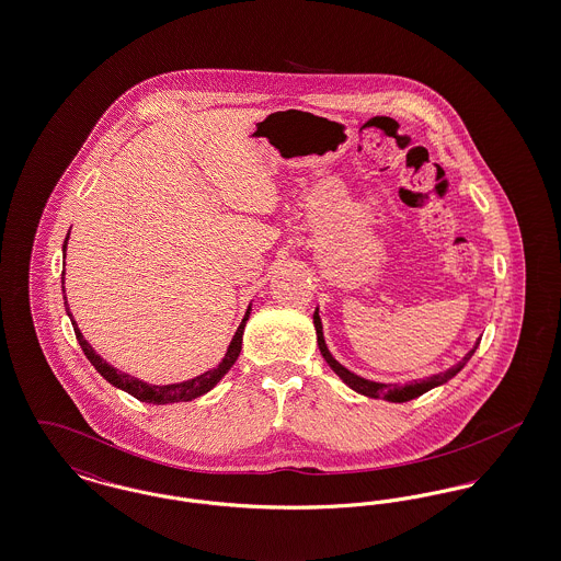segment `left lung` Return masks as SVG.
<instances>
[{
	"instance_id": "left-lung-1",
	"label": "left lung",
	"mask_w": 561,
	"mask_h": 561,
	"mask_svg": "<svg viewBox=\"0 0 561 561\" xmlns=\"http://www.w3.org/2000/svg\"><path fill=\"white\" fill-rule=\"evenodd\" d=\"M313 323H316V330H318V345H320L321 355H323V359L330 364V368L334 370V373L339 374L345 382H347L348 387L353 389V391H357V393H362V396H366V398H374V400H387V401H396V403H401V401H410L414 400V398H421L423 393H427L428 389H433V387H437V385H444V382H448L453 376L460 373L462 370V366L471 359V355L476 353V348L480 345V341L476 343V347L471 348L456 366H453L450 370H446V373L433 374V376H428V378H423V380H412V382H405V385H385V382H373V380H366V378H362V376H357V374L348 373L345 366H341L332 355H330V351L325 347V341H323V332H321V320L320 313L316 311L313 313Z\"/></svg>"
}]
</instances>
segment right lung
<instances>
[{
	"mask_svg": "<svg viewBox=\"0 0 561 561\" xmlns=\"http://www.w3.org/2000/svg\"><path fill=\"white\" fill-rule=\"evenodd\" d=\"M67 240H69V233H67V238H65L62 250L67 248ZM62 284H65V271H62ZM62 298H65L67 316L71 318L73 330H76V339L80 341L81 351L85 353V357L90 359V364L96 368V373L101 374L105 380H108L113 387H117V389H122V391L130 393V396L136 398V400L145 401V403H158V405H161V403H176V401L195 400V398H199V396H204V393H208L210 389H214V385H216L225 374L231 370V366H233V364H236V359L240 357L241 336H243L245 321L250 318V307H248L245 318L241 320L240 328H238V332H236V336H233L231 345L227 348L225 359H222L214 370L199 374V376H195V378H191V380H185V382H176V385H147V382H142V380L134 378L130 374L115 370L113 366H108L107 362H105L101 355H96V351L90 347V345H88V341L83 339V334H81L78 323H76L73 316H71V311H69L67 296H65V286H62Z\"/></svg>",
	"mask_w": 561,
	"mask_h": 561,
	"instance_id": "right-lung-1",
	"label": "right lung"
}]
</instances>
